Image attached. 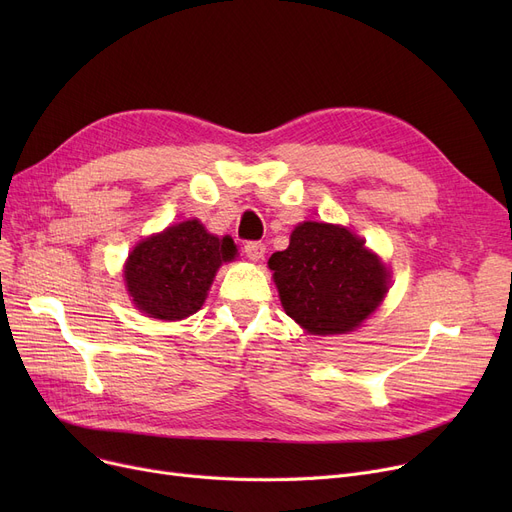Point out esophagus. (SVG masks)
I'll return each mask as SVG.
<instances>
[{
    "instance_id": "34e87169",
    "label": "esophagus",
    "mask_w": 512,
    "mask_h": 512,
    "mask_svg": "<svg viewBox=\"0 0 512 512\" xmlns=\"http://www.w3.org/2000/svg\"><path fill=\"white\" fill-rule=\"evenodd\" d=\"M245 253H247V257L251 261H259L265 255V245H263V242H259V240H249L247 245H245Z\"/></svg>"
}]
</instances>
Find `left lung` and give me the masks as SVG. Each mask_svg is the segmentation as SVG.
Wrapping results in <instances>:
<instances>
[{"instance_id":"obj_1","label":"left lung","mask_w":512,"mask_h":512,"mask_svg":"<svg viewBox=\"0 0 512 512\" xmlns=\"http://www.w3.org/2000/svg\"><path fill=\"white\" fill-rule=\"evenodd\" d=\"M267 265L286 315L319 336L355 330L388 292L384 263L340 226L299 224Z\"/></svg>"}]
</instances>
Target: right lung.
<instances>
[{
  "instance_id": "obj_1",
  "label": "right lung",
  "mask_w": 512,
  "mask_h": 512,
  "mask_svg": "<svg viewBox=\"0 0 512 512\" xmlns=\"http://www.w3.org/2000/svg\"><path fill=\"white\" fill-rule=\"evenodd\" d=\"M234 255L230 236L218 238L197 220H188L139 242L128 255L124 278L143 313L182 319L201 309L218 267Z\"/></svg>"
}]
</instances>
